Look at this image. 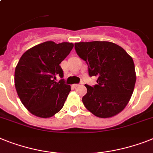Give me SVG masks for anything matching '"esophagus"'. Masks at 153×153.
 <instances>
[{
	"mask_svg": "<svg viewBox=\"0 0 153 153\" xmlns=\"http://www.w3.org/2000/svg\"><path fill=\"white\" fill-rule=\"evenodd\" d=\"M79 84H73V87H74V88H78V87H79Z\"/></svg>",
	"mask_w": 153,
	"mask_h": 153,
	"instance_id": "34e87169",
	"label": "esophagus"
}]
</instances>
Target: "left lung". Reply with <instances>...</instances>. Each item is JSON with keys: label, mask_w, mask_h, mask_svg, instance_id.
<instances>
[{"label": "left lung", "mask_w": 153, "mask_h": 153, "mask_svg": "<svg viewBox=\"0 0 153 153\" xmlns=\"http://www.w3.org/2000/svg\"><path fill=\"white\" fill-rule=\"evenodd\" d=\"M75 50L87 62L90 76L97 84H85L82 102L86 108L100 118L120 113L129 102L136 82L133 59L120 46L108 41L75 43Z\"/></svg>", "instance_id": "obj_1"}]
</instances>
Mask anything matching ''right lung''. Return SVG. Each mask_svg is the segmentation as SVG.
I'll return each instance as SVG.
<instances>
[{
    "instance_id": "obj_1",
    "label": "right lung",
    "mask_w": 153,
    "mask_h": 153,
    "mask_svg": "<svg viewBox=\"0 0 153 153\" xmlns=\"http://www.w3.org/2000/svg\"><path fill=\"white\" fill-rule=\"evenodd\" d=\"M74 44L46 41L33 47L20 58L15 70V86L23 105L32 114L49 118L64 105L71 88L64 79L59 64Z\"/></svg>"
}]
</instances>
